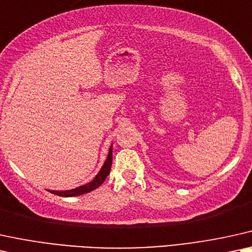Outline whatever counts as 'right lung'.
I'll return each mask as SVG.
<instances>
[{
    "instance_id": "add662e5",
    "label": "right lung",
    "mask_w": 252,
    "mask_h": 252,
    "mask_svg": "<svg viewBox=\"0 0 252 252\" xmlns=\"http://www.w3.org/2000/svg\"><path fill=\"white\" fill-rule=\"evenodd\" d=\"M111 161H113V145L110 146L109 149V154H108V157L104 161L103 166L101 167V170L95 176V178L91 183L82 185L80 187H76L74 189H69V190H49L52 194H56V195L59 196H65V197H69V196H76V195H82L85 193H89L92 190L96 189L98 186H101L106 178L109 174L110 168H111Z\"/></svg>"
}]
</instances>
